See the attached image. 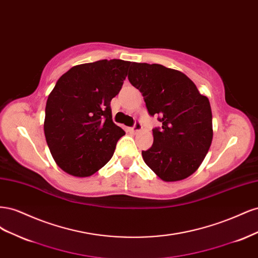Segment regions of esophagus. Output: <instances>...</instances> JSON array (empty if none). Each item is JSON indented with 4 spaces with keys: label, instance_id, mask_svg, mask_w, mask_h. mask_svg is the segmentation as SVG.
<instances>
[{
    "label": "esophagus",
    "instance_id": "esophagus-1",
    "mask_svg": "<svg viewBox=\"0 0 258 258\" xmlns=\"http://www.w3.org/2000/svg\"><path fill=\"white\" fill-rule=\"evenodd\" d=\"M141 129H142V124H141V122L137 120V121L135 122V126L132 127V128H130V131H131V132H134V134H136V132L140 131Z\"/></svg>",
    "mask_w": 258,
    "mask_h": 258
}]
</instances>
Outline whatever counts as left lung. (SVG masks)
<instances>
[{
  "label": "left lung",
  "mask_w": 258,
  "mask_h": 258,
  "mask_svg": "<svg viewBox=\"0 0 258 258\" xmlns=\"http://www.w3.org/2000/svg\"><path fill=\"white\" fill-rule=\"evenodd\" d=\"M128 79L142 93L150 115H158L162 123L153 129L152 147L142 151L145 163L162 181L188 177L212 143L209 99L184 73L161 64L134 62Z\"/></svg>",
  "instance_id": "1"
}]
</instances>
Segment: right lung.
Wrapping results in <instances>:
<instances>
[{
	"instance_id": "1",
	"label": "right lung",
	"mask_w": 258,
	"mask_h": 258,
	"mask_svg": "<svg viewBox=\"0 0 258 258\" xmlns=\"http://www.w3.org/2000/svg\"><path fill=\"white\" fill-rule=\"evenodd\" d=\"M131 64L105 59L75 66L49 93L45 138L52 158L64 172L90 176L112 158L124 131L112 120L111 100L118 95Z\"/></svg>"
}]
</instances>
